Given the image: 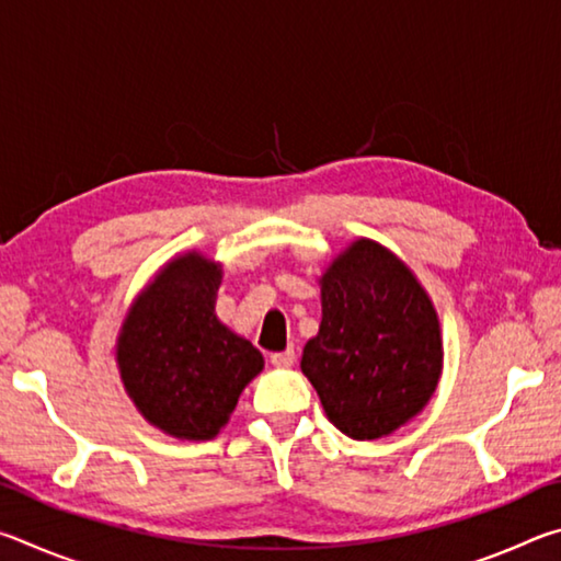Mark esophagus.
Listing matches in <instances>:
<instances>
[{
  "label": "esophagus",
  "mask_w": 561,
  "mask_h": 561,
  "mask_svg": "<svg viewBox=\"0 0 561 561\" xmlns=\"http://www.w3.org/2000/svg\"><path fill=\"white\" fill-rule=\"evenodd\" d=\"M270 360H272V366H277V368H289V366H294V360H297V354H294V348H287V351H279V354H272Z\"/></svg>",
  "instance_id": "34e87169"
}]
</instances>
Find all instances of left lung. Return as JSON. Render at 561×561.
<instances>
[{
	"mask_svg": "<svg viewBox=\"0 0 561 561\" xmlns=\"http://www.w3.org/2000/svg\"><path fill=\"white\" fill-rule=\"evenodd\" d=\"M321 324L301 354L324 413L354 440H378L431 403L443 374L440 319L413 270L358 237L319 277Z\"/></svg>",
	"mask_w": 561,
	"mask_h": 561,
	"instance_id": "8db88e82",
	"label": "left lung"
}]
</instances>
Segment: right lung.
<instances>
[{"label":"right lung","instance_id":"add662e5","mask_svg":"<svg viewBox=\"0 0 561 561\" xmlns=\"http://www.w3.org/2000/svg\"><path fill=\"white\" fill-rule=\"evenodd\" d=\"M222 262L175 254L136 294L116 339L121 383L150 425L180 440H213L264 356L215 314Z\"/></svg>","mask_w":561,"mask_h":561}]
</instances>
